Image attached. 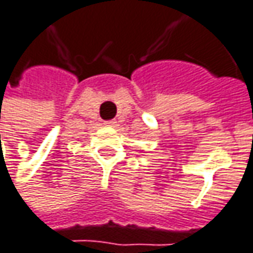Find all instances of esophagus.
Masks as SVG:
<instances>
[{
  "mask_svg": "<svg viewBox=\"0 0 253 253\" xmlns=\"http://www.w3.org/2000/svg\"><path fill=\"white\" fill-rule=\"evenodd\" d=\"M105 124H106L108 126H115V125H117V121H115V119H111V121H106Z\"/></svg>",
  "mask_w": 253,
  "mask_h": 253,
  "instance_id": "34e87169",
  "label": "esophagus"
}]
</instances>
